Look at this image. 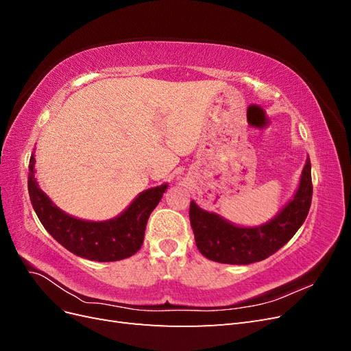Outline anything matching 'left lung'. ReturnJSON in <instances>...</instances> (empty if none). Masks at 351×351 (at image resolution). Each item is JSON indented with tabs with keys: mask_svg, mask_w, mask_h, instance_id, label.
<instances>
[{
	"mask_svg": "<svg viewBox=\"0 0 351 351\" xmlns=\"http://www.w3.org/2000/svg\"><path fill=\"white\" fill-rule=\"evenodd\" d=\"M312 190L311 159L307 158L293 199L267 224L239 227L214 212L200 209L192 200L189 215L199 252L210 261L230 265H249L267 259L302 227L309 214Z\"/></svg>",
	"mask_w": 351,
	"mask_h": 351,
	"instance_id": "1",
	"label": "left lung"
}]
</instances>
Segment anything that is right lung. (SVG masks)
<instances>
[{
  "label": "right lung",
  "instance_id": "1",
  "mask_svg": "<svg viewBox=\"0 0 351 351\" xmlns=\"http://www.w3.org/2000/svg\"><path fill=\"white\" fill-rule=\"evenodd\" d=\"M168 184L147 189L137 196L123 214L108 221L74 218L42 192L35 178V156L29 161L27 189L32 206L39 221L61 246L80 258L114 262L132 256L142 247L151 212L161 200Z\"/></svg>",
  "mask_w": 351,
  "mask_h": 351
}]
</instances>
